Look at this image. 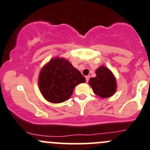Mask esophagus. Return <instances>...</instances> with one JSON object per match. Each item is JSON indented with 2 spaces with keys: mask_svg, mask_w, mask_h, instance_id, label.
<instances>
[{
  "mask_svg": "<svg viewBox=\"0 0 150 150\" xmlns=\"http://www.w3.org/2000/svg\"><path fill=\"white\" fill-rule=\"evenodd\" d=\"M89 78H90L89 75H87V76H86V82H88V81H89Z\"/></svg>",
  "mask_w": 150,
  "mask_h": 150,
  "instance_id": "1",
  "label": "esophagus"
}]
</instances>
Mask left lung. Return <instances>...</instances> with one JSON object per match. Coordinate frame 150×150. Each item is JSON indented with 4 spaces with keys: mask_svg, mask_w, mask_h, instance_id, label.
I'll list each match as a JSON object with an SVG mask.
<instances>
[{
    "mask_svg": "<svg viewBox=\"0 0 150 150\" xmlns=\"http://www.w3.org/2000/svg\"><path fill=\"white\" fill-rule=\"evenodd\" d=\"M96 74L97 76L90 78L88 82L94 94L103 98L113 95L117 89V83L112 72L102 66L96 70Z\"/></svg>",
    "mask_w": 150,
    "mask_h": 150,
    "instance_id": "left-lung-1",
    "label": "left lung"
}]
</instances>
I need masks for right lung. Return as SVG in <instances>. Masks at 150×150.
<instances>
[{
  "label": "right lung",
  "instance_id": "obj_1",
  "mask_svg": "<svg viewBox=\"0 0 150 150\" xmlns=\"http://www.w3.org/2000/svg\"><path fill=\"white\" fill-rule=\"evenodd\" d=\"M86 78L68 61L60 58L52 59L42 69L39 86L43 97L53 103L67 100L77 85Z\"/></svg>",
  "mask_w": 150,
  "mask_h": 150
}]
</instances>
